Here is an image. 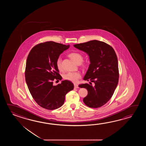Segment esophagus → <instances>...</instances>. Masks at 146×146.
<instances>
[{"instance_id": "1", "label": "esophagus", "mask_w": 146, "mask_h": 146, "mask_svg": "<svg viewBox=\"0 0 146 146\" xmlns=\"http://www.w3.org/2000/svg\"><path fill=\"white\" fill-rule=\"evenodd\" d=\"M74 88L75 89H78L79 88V86L78 84H74Z\"/></svg>"}]
</instances>
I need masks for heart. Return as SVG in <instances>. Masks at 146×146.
I'll return each mask as SVG.
<instances>
[{
    "mask_svg": "<svg viewBox=\"0 0 146 146\" xmlns=\"http://www.w3.org/2000/svg\"><path fill=\"white\" fill-rule=\"evenodd\" d=\"M69 57L74 62L77 64L81 62L83 59L82 56L78 53H72L69 55ZM56 66L59 70H61L62 67V59L59 57L56 61ZM81 77V74L79 72H69L64 75V78L66 80L71 81L73 83L77 82L79 79Z\"/></svg>",
    "mask_w": 146,
    "mask_h": 146,
    "instance_id": "heart-1",
    "label": "heart"
}]
</instances>
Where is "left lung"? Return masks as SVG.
Listing matches in <instances>:
<instances>
[{
    "label": "left lung",
    "mask_w": 146,
    "mask_h": 146,
    "mask_svg": "<svg viewBox=\"0 0 146 146\" xmlns=\"http://www.w3.org/2000/svg\"><path fill=\"white\" fill-rule=\"evenodd\" d=\"M74 46L87 53L90 64L84 78L88 84L79 86L88 90L83 99L86 106L97 108L104 105L111 98L118 82V60L112 47L103 42L90 40ZM91 82H94L93 86Z\"/></svg>",
    "instance_id": "left-lung-1"
}]
</instances>
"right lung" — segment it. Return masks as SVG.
<instances>
[{"label":"right lung","mask_w":146,"mask_h":146,"mask_svg":"<svg viewBox=\"0 0 146 146\" xmlns=\"http://www.w3.org/2000/svg\"><path fill=\"white\" fill-rule=\"evenodd\" d=\"M69 47L50 41L36 45L29 54L25 72L26 83L35 102L44 109L53 110L61 107L66 94L74 88V84L68 80L53 85L55 79H62L56 61Z\"/></svg>","instance_id":"right-lung-1"}]
</instances>
